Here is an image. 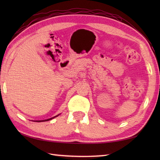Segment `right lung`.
I'll return each instance as SVG.
<instances>
[{
	"label": "right lung",
	"instance_id": "1",
	"mask_svg": "<svg viewBox=\"0 0 160 160\" xmlns=\"http://www.w3.org/2000/svg\"><path fill=\"white\" fill-rule=\"evenodd\" d=\"M58 115H56V116H54V117H53V118H49V119H47V120H36V121H33V122H45V121H49V120H52L53 118H56V117H57Z\"/></svg>",
	"mask_w": 160,
	"mask_h": 160
}]
</instances>
